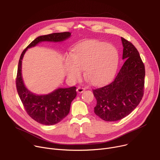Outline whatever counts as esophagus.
I'll use <instances>...</instances> for the list:
<instances>
[{
	"label": "esophagus",
	"instance_id": "obj_1",
	"mask_svg": "<svg viewBox=\"0 0 160 160\" xmlns=\"http://www.w3.org/2000/svg\"><path fill=\"white\" fill-rule=\"evenodd\" d=\"M85 90H86V89H85L84 88H82V87H80V86L78 87L77 89V91L78 92V93H83V92Z\"/></svg>",
	"mask_w": 160,
	"mask_h": 160
}]
</instances>
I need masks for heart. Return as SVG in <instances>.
<instances>
[{"label":"heart","mask_w":160,"mask_h":160,"mask_svg":"<svg viewBox=\"0 0 160 160\" xmlns=\"http://www.w3.org/2000/svg\"><path fill=\"white\" fill-rule=\"evenodd\" d=\"M119 61L116 48L104 42L91 40L79 46L65 58L64 71L71 82L77 81L83 71L85 79L97 86L114 74Z\"/></svg>","instance_id":"obj_1"}]
</instances>
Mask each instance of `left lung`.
<instances>
[{
  "label": "left lung",
  "mask_w": 160,
  "mask_h": 160,
  "mask_svg": "<svg viewBox=\"0 0 160 160\" xmlns=\"http://www.w3.org/2000/svg\"><path fill=\"white\" fill-rule=\"evenodd\" d=\"M124 63L113 81L93 89L97 99L95 113L106 121H116L128 115L143 97L145 65L137 48L121 38Z\"/></svg>",
  "instance_id": "8db88e82"
}]
</instances>
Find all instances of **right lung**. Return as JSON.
Here are the masks:
<instances>
[{
	"label": "right lung",
	"instance_id": "obj_1",
	"mask_svg": "<svg viewBox=\"0 0 160 160\" xmlns=\"http://www.w3.org/2000/svg\"><path fill=\"white\" fill-rule=\"evenodd\" d=\"M71 35V32H65L39 36L31 42L20 56L16 78L17 91L28 115L40 124L53 125L64 119L69 114L71 102L77 96V88H59L46 95L33 94L24 85L21 74L22 59L27 48L36 46L39 42L62 41Z\"/></svg>",
	"mask_w": 160,
	"mask_h": 160
}]
</instances>
